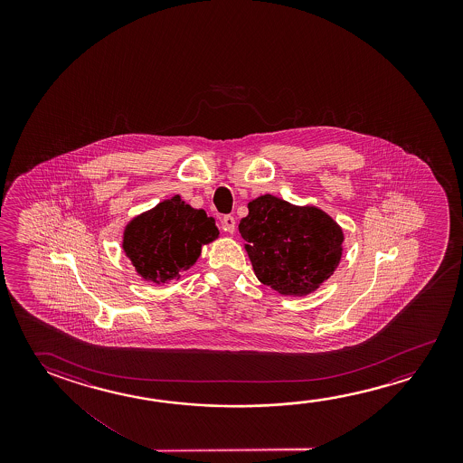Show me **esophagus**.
Returning a JSON list of instances; mask_svg holds the SVG:
<instances>
[{
	"label": "esophagus",
	"mask_w": 463,
	"mask_h": 463,
	"mask_svg": "<svg viewBox=\"0 0 463 463\" xmlns=\"http://www.w3.org/2000/svg\"><path fill=\"white\" fill-rule=\"evenodd\" d=\"M221 228H222V231H224V232H229V234H234V216H232V214H226V216H222V220H221Z\"/></svg>",
	"instance_id": "obj_1"
}]
</instances>
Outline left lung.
<instances>
[{
	"label": "left lung",
	"instance_id": "obj_1",
	"mask_svg": "<svg viewBox=\"0 0 463 463\" xmlns=\"http://www.w3.org/2000/svg\"><path fill=\"white\" fill-rule=\"evenodd\" d=\"M239 232L258 279L282 296L317 290L341 261L342 229L313 206L261 195L249 203Z\"/></svg>",
	"mask_w": 463,
	"mask_h": 463
}]
</instances>
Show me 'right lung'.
<instances>
[{"label": "right lung", "instance_id": "add662e5", "mask_svg": "<svg viewBox=\"0 0 463 463\" xmlns=\"http://www.w3.org/2000/svg\"><path fill=\"white\" fill-rule=\"evenodd\" d=\"M220 234L214 220L175 197L130 221L124 232V251L138 274L153 282H169L200 257L202 245Z\"/></svg>", "mask_w": 463, "mask_h": 463}]
</instances>
